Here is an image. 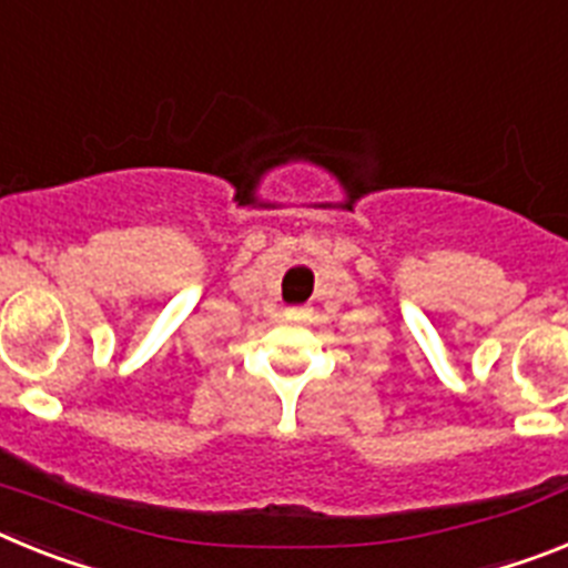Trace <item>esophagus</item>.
<instances>
[{
    "label": "esophagus",
    "mask_w": 568,
    "mask_h": 568,
    "mask_svg": "<svg viewBox=\"0 0 568 568\" xmlns=\"http://www.w3.org/2000/svg\"><path fill=\"white\" fill-rule=\"evenodd\" d=\"M283 314L285 320H305L308 317V308H305V305H288Z\"/></svg>",
    "instance_id": "34e87169"
}]
</instances>
